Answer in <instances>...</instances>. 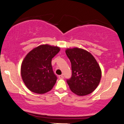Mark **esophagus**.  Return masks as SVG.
Wrapping results in <instances>:
<instances>
[{"mask_svg":"<svg viewBox=\"0 0 124 124\" xmlns=\"http://www.w3.org/2000/svg\"><path fill=\"white\" fill-rule=\"evenodd\" d=\"M58 78H59V79H63V78H64V76H63V75H59Z\"/></svg>","mask_w":124,"mask_h":124,"instance_id":"1","label":"esophagus"}]
</instances>
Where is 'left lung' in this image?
I'll use <instances>...</instances> for the list:
<instances>
[{"mask_svg":"<svg viewBox=\"0 0 124 124\" xmlns=\"http://www.w3.org/2000/svg\"><path fill=\"white\" fill-rule=\"evenodd\" d=\"M71 63L72 76L67 83L73 93L84 96L92 93L100 83L102 71L94 57L83 49L66 50Z\"/></svg>","mask_w":124,"mask_h":124,"instance_id":"left-lung-1","label":"left lung"}]
</instances>
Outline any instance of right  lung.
<instances>
[{
  "mask_svg": "<svg viewBox=\"0 0 124 124\" xmlns=\"http://www.w3.org/2000/svg\"><path fill=\"white\" fill-rule=\"evenodd\" d=\"M58 46L48 44L33 49L22 62L21 74L29 89L37 94H44L53 88L57 78L54 74L52 60L60 52Z\"/></svg>",
  "mask_w": 124,
  "mask_h": 124,
  "instance_id": "add662e5",
  "label": "right lung"
}]
</instances>
